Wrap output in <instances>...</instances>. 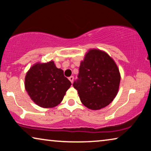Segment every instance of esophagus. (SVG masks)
<instances>
[{
  "label": "esophagus",
  "instance_id": "1",
  "mask_svg": "<svg viewBox=\"0 0 151 151\" xmlns=\"http://www.w3.org/2000/svg\"><path fill=\"white\" fill-rule=\"evenodd\" d=\"M68 79H69V80L72 83H73V81H74V77H73V76H71V77H70L69 78H68Z\"/></svg>",
  "mask_w": 151,
  "mask_h": 151
}]
</instances>
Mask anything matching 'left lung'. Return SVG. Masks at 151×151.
Returning <instances> with one entry per match:
<instances>
[{"instance_id": "left-lung-1", "label": "left lung", "mask_w": 151, "mask_h": 151, "mask_svg": "<svg viewBox=\"0 0 151 151\" xmlns=\"http://www.w3.org/2000/svg\"><path fill=\"white\" fill-rule=\"evenodd\" d=\"M119 70L104 51L90 49L81 62L78 79L73 83L80 100L91 110L101 109L111 103L119 90Z\"/></svg>"}]
</instances>
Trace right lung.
<instances>
[{"label":"right lung","instance_id":"add662e5","mask_svg":"<svg viewBox=\"0 0 151 151\" xmlns=\"http://www.w3.org/2000/svg\"><path fill=\"white\" fill-rule=\"evenodd\" d=\"M71 82L63 71L56 67L54 61L37 63L28 70L25 79V88L31 99L40 107L57 106L62 101Z\"/></svg>","mask_w":151,"mask_h":151}]
</instances>
